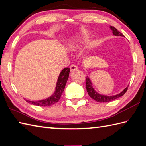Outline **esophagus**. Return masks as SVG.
Returning <instances> with one entry per match:
<instances>
[{
  "mask_svg": "<svg viewBox=\"0 0 146 146\" xmlns=\"http://www.w3.org/2000/svg\"><path fill=\"white\" fill-rule=\"evenodd\" d=\"M70 71H72V72H73V71L76 70L78 69V67L76 65H71L70 66Z\"/></svg>",
  "mask_w": 146,
  "mask_h": 146,
  "instance_id": "1",
  "label": "esophagus"
}]
</instances>
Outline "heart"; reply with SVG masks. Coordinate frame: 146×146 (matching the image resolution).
I'll return each mask as SVG.
<instances>
[{
  "label": "heart",
  "mask_w": 146,
  "mask_h": 146,
  "mask_svg": "<svg viewBox=\"0 0 146 146\" xmlns=\"http://www.w3.org/2000/svg\"><path fill=\"white\" fill-rule=\"evenodd\" d=\"M90 37V33L88 31H82L73 40H71L67 44V47L71 50H76Z\"/></svg>",
  "instance_id": "b5f03b06"
}]
</instances>
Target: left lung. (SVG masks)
I'll list each match as a JSON object with an SVG mask.
<instances>
[{"label": "left lung", "mask_w": 146, "mask_h": 146, "mask_svg": "<svg viewBox=\"0 0 146 146\" xmlns=\"http://www.w3.org/2000/svg\"><path fill=\"white\" fill-rule=\"evenodd\" d=\"M110 28L111 30L115 36H121V37L124 36L121 33H120V32L118 31V30H117L116 28H115L114 27L111 26L110 27ZM85 81H86L85 84H86V88H87V91L88 92V94L89 95L90 97L92 98H93L94 100L100 103L111 102V101L116 100V99L120 97H121V96H123L124 94L126 93V92L127 91V87H128V86H127L122 92H121L120 93L118 94H116L114 95H106L98 93V92H97L95 90V88L93 87V85H92V81L89 77L88 76L86 77Z\"/></svg>", "instance_id": "left-lung-1"}]
</instances>
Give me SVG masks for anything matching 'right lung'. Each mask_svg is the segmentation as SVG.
<instances>
[{"label": "right lung", "instance_id": "obj_1", "mask_svg": "<svg viewBox=\"0 0 146 146\" xmlns=\"http://www.w3.org/2000/svg\"><path fill=\"white\" fill-rule=\"evenodd\" d=\"M69 67L64 68L62 69L61 72H60L59 77L58 78V80H57V82L56 84L54 91L50 97H49L45 99H42V100L36 101L29 100L24 98L25 100H26V102H27L28 103H30L31 104L42 106H48L56 104V103H57L59 100L62 92H64V90L67 79H68L69 78Z\"/></svg>", "mask_w": 146, "mask_h": 146}]
</instances>
